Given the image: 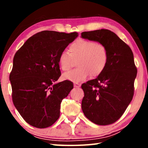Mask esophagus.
<instances>
[{"label": "esophagus", "instance_id": "34e87169", "mask_svg": "<svg viewBox=\"0 0 148 148\" xmlns=\"http://www.w3.org/2000/svg\"><path fill=\"white\" fill-rule=\"evenodd\" d=\"M74 87H76V88H78V87H80V84L78 83H74Z\"/></svg>", "mask_w": 148, "mask_h": 148}]
</instances>
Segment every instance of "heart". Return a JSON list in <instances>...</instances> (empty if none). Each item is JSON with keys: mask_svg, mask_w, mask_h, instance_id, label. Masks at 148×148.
Here are the masks:
<instances>
[{"mask_svg": "<svg viewBox=\"0 0 148 148\" xmlns=\"http://www.w3.org/2000/svg\"><path fill=\"white\" fill-rule=\"evenodd\" d=\"M69 51H63L59 54L58 62L62 71H68L77 59V69L63 75V78L74 82H80L89 75L97 77L106 69L108 60V51L103 44L93 40H77L69 46Z\"/></svg>", "mask_w": 148, "mask_h": 148, "instance_id": "b5f03b06", "label": "heart"}]
</instances>
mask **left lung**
<instances>
[{"mask_svg":"<svg viewBox=\"0 0 148 148\" xmlns=\"http://www.w3.org/2000/svg\"><path fill=\"white\" fill-rule=\"evenodd\" d=\"M82 38L106 47L108 60L97 78L82 85V108L87 119L99 125L114 123L122 116L134 95L137 69L128 45L108 29L82 32Z\"/></svg>","mask_w":148,"mask_h":148,"instance_id":"obj_1","label":"left lung"}]
</instances>
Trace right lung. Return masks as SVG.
Masks as SVG:
<instances>
[{
    "label": "right lung",
    "instance_id": "add662e5",
    "mask_svg": "<svg viewBox=\"0 0 148 148\" xmlns=\"http://www.w3.org/2000/svg\"><path fill=\"white\" fill-rule=\"evenodd\" d=\"M76 32L44 31L34 34L17 50L10 74L12 101L27 123L36 128L51 126L60 116L62 99L73 89L61 76L59 54L76 39Z\"/></svg>",
    "mask_w": 148,
    "mask_h": 148
}]
</instances>
